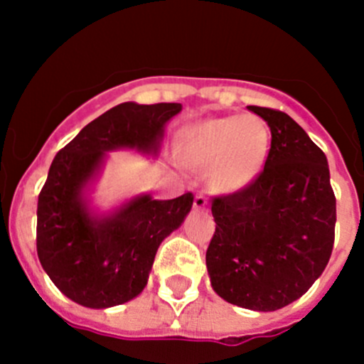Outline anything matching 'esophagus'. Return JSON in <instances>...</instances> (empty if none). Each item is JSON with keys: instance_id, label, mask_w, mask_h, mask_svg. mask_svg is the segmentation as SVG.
<instances>
[{"instance_id": "1", "label": "esophagus", "mask_w": 364, "mask_h": 364, "mask_svg": "<svg viewBox=\"0 0 364 364\" xmlns=\"http://www.w3.org/2000/svg\"><path fill=\"white\" fill-rule=\"evenodd\" d=\"M206 205H208V199H206L205 193H198V196H196V199H193V208L205 210Z\"/></svg>"}]
</instances>
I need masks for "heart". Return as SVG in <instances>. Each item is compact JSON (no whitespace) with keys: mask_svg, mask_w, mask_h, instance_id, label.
Returning <instances> with one entry per match:
<instances>
[{"mask_svg":"<svg viewBox=\"0 0 364 364\" xmlns=\"http://www.w3.org/2000/svg\"><path fill=\"white\" fill-rule=\"evenodd\" d=\"M269 151V129L255 114L196 124L183 132L181 158L210 168V183L223 192L250 185L262 172Z\"/></svg>","mask_w":364,"mask_h":364,"instance_id":"b5f03b06","label":"heart"}]
</instances>
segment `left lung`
<instances>
[{
  "label": "left lung",
  "mask_w": 364,
  "mask_h": 364,
  "mask_svg": "<svg viewBox=\"0 0 364 364\" xmlns=\"http://www.w3.org/2000/svg\"><path fill=\"white\" fill-rule=\"evenodd\" d=\"M247 109L267 122L271 147L250 185L213 198L206 267L223 300L267 312L298 300L327 267L336 196L323 151L289 114Z\"/></svg>",
  "instance_id": "8db88e82"
}]
</instances>
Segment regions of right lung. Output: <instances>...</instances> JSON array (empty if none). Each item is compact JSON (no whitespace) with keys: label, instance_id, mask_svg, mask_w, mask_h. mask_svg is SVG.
<instances>
[{"label":"right lung","instance_id":"1","mask_svg":"<svg viewBox=\"0 0 364 364\" xmlns=\"http://www.w3.org/2000/svg\"><path fill=\"white\" fill-rule=\"evenodd\" d=\"M181 104L124 102L87 124L53 158L37 201V257L57 289L75 304L105 309L144 291L156 251L181 226L192 192L158 201L149 193L111 215H91L84 188L107 151L156 154L165 124Z\"/></svg>","mask_w":364,"mask_h":364}]
</instances>
